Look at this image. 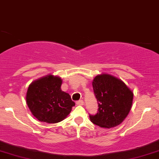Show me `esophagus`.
<instances>
[{
    "label": "esophagus",
    "instance_id": "esophagus-1",
    "mask_svg": "<svg viewBox=\"0 0 159 159\" xmlns=\"http://www.w3.org/2000/svg\"><path fill=\"white\" fill-rule=\"evenodd\" d=\"M76 103V105H83L84 102H83V100H79V101H77Z\"/></svg>",
    "mask_w": 159,
    "mask_h": 159
}]
</instances>
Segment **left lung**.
I'll return each mask as SVG.
<instances>
[{"label":"left lung","instance_id":"left-lung-1","mask_svg":"<svg viewBox=\"0 0 159 159\" xmlns=\"http://www.w3.org/2000/svg\"><path fill=\"white\" fill-rule=\"evenodd\" d=\"M98 112L90 115V120L101 127L111 128L119 125L130 111L134 93L122 80L111 75H98L93 82Z\"/></svg>","mask_w":159,"mask_h":159}]
</instances>
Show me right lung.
<instances>
[{"mask_svg": "<svg viewBox=\"0 0 159 159\" xmlns=\"http://www.w3.org/2000/svg\"><path fill=\"white\" fill-rule=\"evenodd\" d=\"M62 80L48 75L30 84L26 102L32 114L39 121L55 124L64 120L75 105L68 93L61 90Z\"/></svg>", "mask_w": 159, "mask_h": 159, "instance_id": "add662e5", "label": "right lung"}]
</instances>
